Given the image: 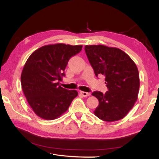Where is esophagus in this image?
I'll list each match as a JSON object with an SVG mask.
<instances>
[{"label":"esophagus","mask_w":159,"mask_h":159,"mask_svg":"<svg viewBox=\"0 0 159 159\" xmlns=\"http://www.w3.org/2000/svg\"><path fill=\"white\" fill-rule=\"evenodd\" d=\"M80 94L84 96V97H88V96L90 95V93H89L85 92V91H80Z\"/></svg>","instance_id":"34e87169"}]
</instances>
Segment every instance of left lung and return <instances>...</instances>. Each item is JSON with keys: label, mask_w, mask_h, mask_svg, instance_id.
Here are the masks:
<instances>
[{"label": "left lung", "mask_w": 159, "mask_h": 159, "mask_svg": "<svg viewBox=\"0 0 159 159\" xmlns=\"http://www.w3.org/2000/svg\"><path fill=\"white\" fill-rule=\"evenodd\" d=\"M85 51L96 76L103 75L108 91H94L99 100L94 114L107 122L119 121L129 112L138 99L140 86L137 67L125 52L117 48L86 45Z\"/></svg>", "instance_id": "1"}]
</instances>
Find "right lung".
<instances>
[{"label": "right lung", "instance_id": "1", "mask_svg": "<svg viewBox=\"0 0 159 159\" xmlns=\"http://www.w3.org/2000/svg\"><path fill=\"white\" fill-rule=\"evenodd\" d=\"M82 46L54 44L42 46L28 57L21 74V85L28 104L38 117L46 120L58 118L68 109L78 95L68 90L59 81L71 56Z\"/></svg>", "mask_w": 159, "mask_h": 159}]
</instances>
